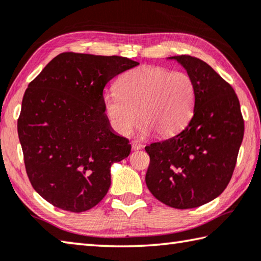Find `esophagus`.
Instances as JSON below:
<instances>
[{"mask_svg": "<svg viewBox=\"0 0 261 261\" xmlns=\"http://www.w3.org/2000/svg\"><path fill=\"white\" fill-rule=\"evenodd\" d=\"M131 146H132V151H138V150H142L143 148V145L142 144H140L139 142H132V144H131Z\"/></svg>", "mask_w": 261, "mask_h": 261, "instance_id": "esophagus-1", "label": "esophagus"}]
</instances>
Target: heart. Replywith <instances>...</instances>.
Here are the masks:
<instances>
[{"mask_svg":"<svg viewBox=\"0 0 261 261\" xmlns=\"http://www.w3.org/2000/svg\"><path fill=\"white\" fill-rule=\"evenodd\" d=\"M194 101L195 90L187 74L153 66L124 73L116 82V90L103 95L107 118L121 136L131 134L138 116L142 135L175 134L192 116Z\"/></svg>","mask_w":261,"mask_h":261,"instance_id":"heart-1","label":"heart"}]
</instances>
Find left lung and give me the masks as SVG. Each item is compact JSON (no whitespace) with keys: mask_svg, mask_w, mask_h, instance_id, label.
Instances as JSON below:
<instances>
[{"mask_svg":"<svg viewBox=\"0 0 261 261\" xmlns=\"http://www.w3.org/2000/svg\"><path fill=\"white\" fill-rule=\"evenodd\" d=\"M195 90L193 117L171 138L145 147L146 186L175 209L197 208L220 196L232 176L244 136L241 106L226 81L197 58L176 56Z\"/></svg>","mask_w":261,"mask_h":261,"instance_id":"obj_1","label":"left lung"}]
</instances>
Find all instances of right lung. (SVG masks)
Wrapping results in <instances>:
<instances>
[{"label": "right lung", "instance_id": "1", "mask_svg": "<svg viewBox=\"0 0 261 261\" xmlns=\"http://www.w3.org/2000/svg\"><path fill=\"white\" fill-rule=\"evenodd\" d=\"M139 63L126 58L66 52L30 82L17 123L32 187L72 213L96 205L111 184L110 168L131 152L103 107V89Z\"/></svg>", "mask_w": 261, "mask_h": 261}]
</instances>
